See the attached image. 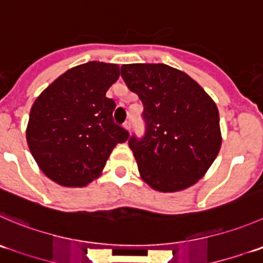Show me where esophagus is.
<instances>
[{"label":"esophagus","instance_id":"esophagus-1","mask_svg":"<svg viewBox=\"0 0 263 263\" xmlns=\"http://www.w3.org/2000/svg\"><path fill=\"white\" fill-rule=\"evenodd\" d=\"M123 127L127 129V131H129V129H131V122L126 121V122H124V123H123Z\"/></svg>","mask_w":263,"mask_h":263}]
</instances>
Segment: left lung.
<instances>
[{
	"label": "left lung",
	"mask_w": 263,
	"mask_h": 263,
	"mask_svg": "<svg viewBox=\"0 0 263 263\" xmlns=\"http://www.w3.org/2000/svg\"><path fill=\"white\" fill-rule=\"evenodd\" d=\"M121 74L144 105V136L128 140L142 180L163 193L194 185L220 152L215 101L186 73L165 64H126Z\"/></svg>",
	"instance_id": "left-lung-1"
}]
</instances>
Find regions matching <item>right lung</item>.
I'll return each mask as SVG.
<instances>
[{
    "instance_id": "1",
    "label": "right lung",
    "mask_w": 263,
    "mask_h": 263,
    "mask_svg": "<svg viewBox=\"0 0 263 263\" xmlns=\"http://www.w3.org/2000/svg\"><path fill=\"white\" fill-rule=\"evenodd\" d=\"M119 78L117 64L90 61L53 81L30 109L27 142L42 172L67 187L99 177L117 144L129 134L114 123L116 101L106 91Z\"/></svg>"
}]
</instances>
